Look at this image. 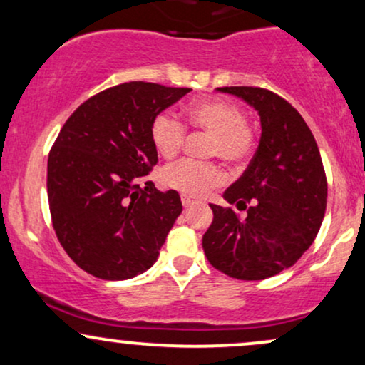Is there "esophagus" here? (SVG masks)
Segmentation results:
<instances>
[{"instance_id": "obj_1", "label": "esophagus", "mask_w": 365, "mask_h": 365, "mask_svg": "<svg viewBox=\"0 0 365 365\" xmlns=\"http://www.w3.org/2000/svg\"><path fill=\"white\" fill-rule=\"evenodd\" d=\"M194 202H195V200L192 199L190 195H185V194L182 195V204H183V207H190Z\"/></svg>"}]
</instances>
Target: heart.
<instances>
[{"label":"heart","mask_w":365,"mask_h":365,"mask_svg":"<svg viewBox=\"0 0 365 365\" xmlns=\"http://www.w3.org/2000/svg\"><path fill=\"white\" fill-rule=\"evenodd\" d=\"M188 125L211 137L207 154L221 158L226 165L240 166L254 149V132L245 123V113L237 104L223 99H204L188 108ZM150 137L158 154L173 159L185 142V125L171 113H159L150 125ZM159 182L165 187L190 197L207 194L225 182L220 166L200 165L192 159H182L159 171Z\"/></svg>","instance_id":"b5f03b06"}]
</instances>
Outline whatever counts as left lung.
I'll list each match as a JSON object with an SVG mask.
<instances>
[{"mask_svg": "<svg viewBox=\"0 0 365 365\" xmlns=\"http://www.w3.org/2000/svg\"><path fill=\"white\" fill-rule=\"evenodd\" d=\"M261 118V140L249 168L223 194L235 209L211 204L202 237L207 261L237 279H266L293 266L319 232L328 183L319 148L300 113L261 87H220Z\"/></svg>", "mask_w": 365, "mask_h": 365, "instance_id": "obj_1", "label": "left lung"}]
</instances>
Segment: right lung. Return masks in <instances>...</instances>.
Here are the masks:
<instances>
[{
  "label": "right lung",
  "mask_w": 365,
  "mask_h": 365,
  "mask_svg": "<svg viewBox=\"0 0 365 365\" xmlns=\"http://www.w3.org/2000/svg\"><path fill=\"white\" fill-rule=\"evenodd\" d=\"M190 91L120 83L63 125L48 158L53 228L72 261L96 278L121 282L148 271L182 212L177 190L139 182L158 163L154 118Z\"/></svg>",
  "instance_id": "right-lung-1"
}]
</instances>
